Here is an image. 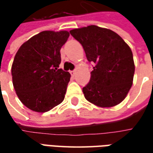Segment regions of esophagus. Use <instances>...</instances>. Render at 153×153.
I'll use <instances>...</instances> for the list:
<instances>
[{"label": "esophagus", "mask_w": 153, "mask_h": 153, "mask_svg": "<svg viewBox=\"0 0 153 153\" xmlns=\"http://www.w3.org/2000/svg\"><path fill=\"white\" fill-rule=\"evenodd\" d=\"M70 73L72 76H74V74H75V73H76V71H75V70H71Z\"/></svg>", "instance_id": "obj_1"}]
</instances>
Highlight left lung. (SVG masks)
<instances>
[{"mask_svg": "<svg viewBox=\"0 0 153 153\" xmlns=\"http://www.w3.org/2000/svg\"><path fill=\"white\" fill-rule=\"evenodd\" d=\"M94 63L89 83L83 88L88 102L100 107L120 103L131 88L134 74L133 53L116 33L96 25L70 31Z\"/></svg>", "mask_w": 153, "mask_h": 153, "instance_id": "8db88e82", "label": "left lung"}]
</instances>
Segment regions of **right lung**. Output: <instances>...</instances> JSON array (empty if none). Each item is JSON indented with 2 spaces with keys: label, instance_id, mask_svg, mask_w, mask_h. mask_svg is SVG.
Listing matches in <instances>:
<instances>
[{
  "label": "right lung",
  "instance_id": "right-lung-1",
  "mask_svg": "<svg viewBox=\"0 0 153 153\" xmlns=\"http://www.w3.org/2000/svg\"><path fill=\"white\" fill-rule=\"evenodd\" d=\"M67 31H43L19 47L12 64L13 85L21 102L33 111L46 112L63 102L70 74L59 69L60 48Z\"/></svg>",
  "mask_w": 153,
  "mask_h": 153
}]
</instances>
